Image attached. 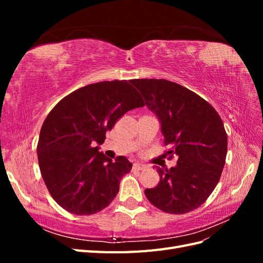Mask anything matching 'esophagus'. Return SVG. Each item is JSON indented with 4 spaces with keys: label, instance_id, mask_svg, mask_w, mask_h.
Wrapping results in <instances>:
<instances>
[{
    "label": "esophagus",
    "instance_id": "esophagus-1",
    "mask_svg": "<svg viewBox=\"0 0 263 263\" xmlns=\"http://www.w3.org/2000/svg\"><path fill=\"white\" fill-rule=\"evenodd\" d=\"M145 168H146V164H144V163L135 162V163L133 164V169H134V170H142V169H145Z\"/></svg>",
    "mask_w": 263,
    "mask_h": 263
}]
</instances>
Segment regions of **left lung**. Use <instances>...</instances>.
<instances>
[{"label": "left lung", "mask_w": 263, "mask_h": 263, "mask_svg": "<svg viewBox=\"0 0 263 263\" xmlns=\"http://www.w3.org/2000/svg\"><path fill=\"white\" fill-rule=\"evenodd\" d=\"M148 109L161 125L164 145L176 154L171 169L157 166L160 182L146 189L149 202L170 214L189 213L201 206L220 179L227 155V134L220 116L200 95L163 79H136Z\"/></svg>", "instance_id": "1"}]
</instances>
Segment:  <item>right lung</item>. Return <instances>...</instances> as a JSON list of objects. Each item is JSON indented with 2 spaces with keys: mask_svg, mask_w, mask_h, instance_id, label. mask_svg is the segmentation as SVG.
<instances>
[{
  "mask_svg": "<svg viewBox=\"0 0 263 263\" xmlns=\"http://www.w3.org/2000/svg\"><path fill=\"white\" fill-rule=\"evenodd\" d=\"M132 81V80H130ZM130 81H103L80 87L55 105L39 134V168L50 195L76 215L95 214L117 195L133 163L100 153L107 130L144 102Z\"/></svg>",
  "mask_w": 263,
  "mask_h": 263,
  "instance_id": "right-lung-1",
  "label": "right lung"
}]
</instances>
